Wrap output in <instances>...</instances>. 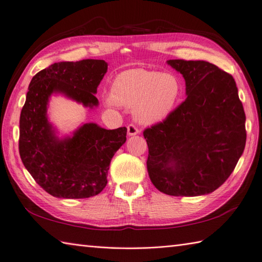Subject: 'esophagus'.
<instances>
[{"label": "esophagus", "instance_id": "34e87169", "mask_svg": "<svg viewBox=\"0 0 262 262\" xmlns=\"http://www.w3.org/2000/svg\"><path fill=\"white\" fill-rule=\"evenodd\" d=\"M126 129H128V134H129L130 137L137 136V134L139 133V129L134 124H129L128 128H126Z\"/></svg>", "mask_w": 262, "mask_h": 262}]
</instances>
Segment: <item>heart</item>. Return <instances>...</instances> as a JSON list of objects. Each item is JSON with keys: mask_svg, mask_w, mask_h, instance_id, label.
<instances>
[{"mask_svg": "<svg viewBox=\"0 0 262 262\" xmlns=\"http://www.w3.org/2000/svg\"><path fill=\"white\" fill-rule=\"evenodd\" d=\"M180 95L177 78L168 73L131 69L117 75L108 105L133 107V116L141 123L163 120L176 107Z\"/></svg>", "mask_w": 262, "mask_h": 262, "instance_id": "b5f03b06", "label": "heart"}]
</instances>
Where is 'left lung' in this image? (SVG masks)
<instances>
[{"mask_svg":"<svg viewBox=\"0 0 262 262\" xmlns=\"http://www.w3.org/2000/svg\"><path fill=\"white\" fill-rule=\"evenodd\" d=\"M185 78L187 98L144 130L147 171L161 192L196 196L231 176L246 144V116L231 74L207 61L168 60Z\"/></svg>","mask_w":262,"mask_h":262,"instance_id":"obj_1","label":"left lung"}]
</instances>
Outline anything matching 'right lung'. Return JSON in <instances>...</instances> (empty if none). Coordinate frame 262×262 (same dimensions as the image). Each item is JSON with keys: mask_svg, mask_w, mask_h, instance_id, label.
I'll list each match as a JSON object with an SVG mask.
<instances>
[{"mask_svg": "<svg viewBox=\"0 0 262 262\" xmlns=\"http://www.w3.org/2000/svg\"><path fill=\"white\" fill-rule=\"evenodd\" d=\"M107 69L104 60L58 62L38 72L29 84L19 119V155L37 184L55 198L84 199L100 193L112 158L126 140L125 126L107 130L93 122L59 138L48 120L52 94L97 107L95 94Z\"/></svg>", "mask_w": 262, "mask_h": 262, "instance_id": "obj_1", "label": "right lung"}]
</instances>
